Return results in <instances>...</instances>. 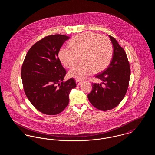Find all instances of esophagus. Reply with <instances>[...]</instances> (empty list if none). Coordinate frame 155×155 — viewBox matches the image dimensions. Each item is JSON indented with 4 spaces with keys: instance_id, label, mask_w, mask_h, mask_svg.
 Segmentation results:
<instances>
[{
    "instance_id": "obj_1",
    "label": "esophagus",
    "mask_w": 155,
    "mask_h": 155,
    "mask_svg": "<svg viewBox=\"0 0 155 155\" xmlns=\"http://www.w3.org/2000/svg\"><path fill=\"white\" fill-rule=\"evenodd\" d=\"M82 83V82L80 80H76V84H77V85H80Z\"/></svg>"
}]
</instances>
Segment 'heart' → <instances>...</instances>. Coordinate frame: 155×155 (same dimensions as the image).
Here are the masks:
<instances>
[{"mask_svg": "<svg viewBox=\"0 0 155 155\" xmlns=\"http://www.w3.org/2000/svg\"><path fill=\"white\" fill-rule=\"evenodd\" d=\"M70 47L61 48L59 58L64 66H74L81 55L82 62L77 64L68 72V75L82 80L94 73L105 69L113 56V45L110 39L94 32H85L74 37L69 42Z\"/></svg>", "mask_w": 155, "mask_h": 155, "instance_id": "heart-1", "label": "heart"}]
</instances>
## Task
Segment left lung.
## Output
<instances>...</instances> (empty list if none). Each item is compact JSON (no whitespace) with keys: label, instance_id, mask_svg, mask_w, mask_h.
I'll use <instances>...</instances> for the list:
<instances>
[{"label":"left lung","instance_id":"8db88e82","mask_svg":"<svg viewBox=\"0 0 155 155\" xmlns=\"http://www.w3.org/2000/svg\"><path fill=\"white\" fill-rule=\"evenodd\" d=\"M109 37L113 47L111 61L109 66L95 77L102 81V84L92 83V90L88 95L91 103L96 109L103 111L113 109L123 99L131 74L129 61L124 49L114 38Z\"/></svg>","mask_w":155,"mask_h":155}]
</instances>
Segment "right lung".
<instances>
[{
    "label": "right lung",
    "mask_w": 155,
    "mask_h": 155,
    "mask_svg": "<svg viewBox=\"0 0 155 155\" xmlns=\"http://www.w3.org/2000/svg\"><path fill=\"white\" fill-rule=\"evenodd\" d=\"M70 37L56 34L45 37L27 52L21 77L25 94L40 112L58 114L69 103V94L76 87L74 78L63 80L66 71L58 57L59 50Z\"/></svg>",
    "instance_id": "obj_1"
}]
</instances>
